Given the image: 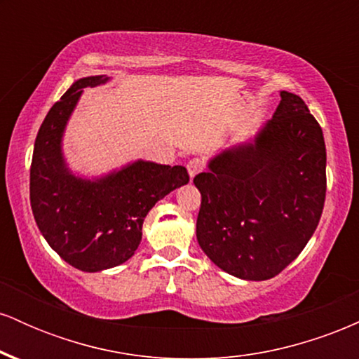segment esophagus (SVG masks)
Returning a JSON list of instances; mask_svg holds the SVG:
<instances>
[{"mask_svg": "<svg viewBox=\"0 0 359 359\" xmlns=\"http://www.w3.org/2000/svg\"><path fill=\"white\" fill-rule=\"evenodd\" d=\"M187 170H189V175H191V179H194V177L199 174V172L203 170V162H201V158L189 160Z\"/></svg>", "mask_w": 359, "mask_h": 359, "instance_id": "1", "label": "esophagus"}]
</instances>
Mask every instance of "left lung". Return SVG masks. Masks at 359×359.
I'll return each mask as SVG.
<instances>
[{
	"label": "left lung",
	"mask_w": 359,
	"mask_h": 359,
	"mask_svg": "<svg viewBox=\"0 0 359 359\" xmlns=\"http://www.w3.org/2000/svg\"><path fill=\"white\" fill-rule=\"evenodd\" d=\"M273 118L251 143L224 150L194 177L197 241L214 265L269 280L299 257L325 201L323 128L297 94L280 93Z\"/></svg>",
	"instance_id": "left-lung-1"
}]
</instances>
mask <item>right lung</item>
<instances>
[{"label":"right lung","mask_w":359,"mask_h":359,"mask_svg":"<svg viewBox=\"0 0 359 359\" xmlns=\"http://www.w3.org/2000/svg\"><path fill=\"white\" fill-rule=\"evenodd\" d=\"M106 76L76 81L52 106L36 135L30 167V204L40 233L62 259L82 271H101L131 258L145 216L156 201L189 182L182 165L131 163L97 180L67 170L60 142L82 89Z\"/></svg>","instance_id":"obj_1"}]
</instances>
